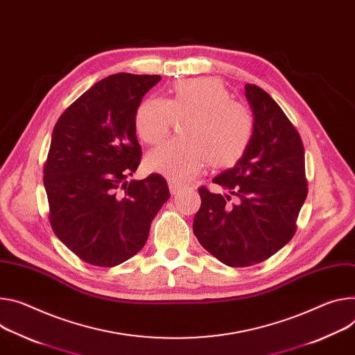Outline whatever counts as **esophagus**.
Instances as JSON below:
<instances>
[{"mask_svg":"<svg viewBox=\"0 0 355 355\" xmlns=\"http://www.w3.org/2000/svg\"><path fill=\"white\" fill-rule=\"evenodd\" d=\"M180 189H181V185H177V184H174V182H170V192L173 196H177L178 192H180Z\"/></svg>","mask_w":355,"mask_h":355,"instance_id":"34e87169","label":"esophagus"}]
</instances>
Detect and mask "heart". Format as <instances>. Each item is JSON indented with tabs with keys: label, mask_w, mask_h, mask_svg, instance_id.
<instances>
[{
	"label": "heart",
	"mask_w": 355,
	"mask_h": 355,
	"mask_svg": "<svg viewBox=\"0 0 355 355\" xmlns=\"http://www.w3.org/2000/svg\"><path fill=\"white\" fill-rule=\"evenodd\" d=\"M180 139L167 141L146 157V167L184 184L209 163L230 167L243 155L254 135L252 110L231 101V94L216 78L177 80L166 101L148 98L135 114V128L146 144L163 141L175 120Z\"/></svg>",
	"instance_id": "obj_1"
}]
</instances>
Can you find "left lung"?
I'll return each instance as SVG.
<instances>
[{
    "label": "left lung",
    "instance_id": "obj_1",
    "mask_svg": "<svg viewBox=\"0 0 355 355\" xmlns=\"http://www.w3.org/2000/svg\"><path fill=\"white\" fill-rule=\"evenodd\" d=\"M245 90L253 139L236 164L212 180L227 194L200 187L201 208L192 223L200 243L232 268L261 263L292 239L307 197L299 132L263 89L246 85Z\"/></svg>",
    "mask_w": 355,
    "mask_h": 355
}]
</instances>
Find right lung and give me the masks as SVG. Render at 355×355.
<instances>
[{"label":"right lung","instance_id":"1","mask_svg":"<svg viewBox=\"0 0 355 355\" xmlns=\"http://www.w3.org/2000/svg\"><path fill=\"white\" fill-rule=\"evenodd\" d=\"M159 80L158 75L107 76L53 127L44 166L49 222L59 241L89 265L113 268L140 252L170 198L159 174L127 180L141 159L135 114Z\"/></svg>","mask_w":355,"mask_h":355}]
</instances>
